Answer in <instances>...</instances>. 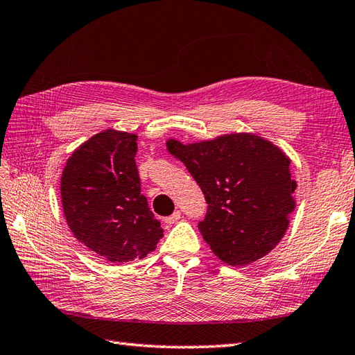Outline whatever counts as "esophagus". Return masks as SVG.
Wrapping results in <instances>:
<instances>
[{"label": "esophagus", "mask_w": 355, "mask_h": 355, "mask_svg": "<svg viewBox=\"0 0 355 355\" xmlns=\"http://www.w3.org/2000/svg\"><path fill=\"white\" fill-rule=\"evenodd\" d=\"M179 218H180V212H179V211H175V212H173L171 216L165 217V218H164V222L167 223V225H173V223H176Z\"/></svg>", "instance_id": "obj_1"}]
</instances>
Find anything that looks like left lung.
<instances>
[{
	"mask_svg": "<svg viewBox=\"0 0 355 355\" xmlns=\"http://www.w3.org/2000/svg\"><path fill=\"white\" fill-rule=\"evenodd\" d=\"M167 147L200 187L208 207L199 231L220 259L249 264L277 246L296 190L288 157L278 147L249 133L188 146L171 139Z\"/></svg>",
	"mask_w": 355,
	"mask_h": 355,
	"instance_id": "1",
	"label": "left lung"
}]
</instances>
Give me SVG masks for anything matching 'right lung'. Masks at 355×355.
Returning a JSON list of instances; mask_svg holds the SVG:
<instances>
[{
  "label": "right lung",
  "instance_id": "obj_1",
  "mask_svg": "<svg viewBox=\"0 0 355 355\" xmlns=\"http://www.w3.org/2000/svg\"><path fill=\"white\" fill-rule=\"evenodd\" d=\"M137 152V135L109 129L78 147L62 175L71 232L111 263L144 258L164 235L141 194Z\"/></svg>",
  "mask_w": 355,
  "mask_h": 355
}]
</instances>
